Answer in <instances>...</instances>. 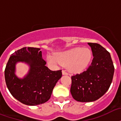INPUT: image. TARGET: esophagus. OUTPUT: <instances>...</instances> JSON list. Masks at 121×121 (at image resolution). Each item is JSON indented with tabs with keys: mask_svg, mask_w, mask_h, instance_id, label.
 I'll return each instance as SVG.
<instances>
[{
	"mask_svg": "<svg viewBox=\"0 0 121 121\" xmlns=\"http://www.w3.org/2000/svg\"><path fill=\"white\" fill-rule=\"evenodd\" d=\"M62 73H63V75H68V74H69V73L67 72V71L65 70H63Z\"/></svg>",
	"mask_w": 121,
	"mask_h": 121,
	"instance_id": "esophagus-1",
	"label": "esophagus"
}]
</instances>
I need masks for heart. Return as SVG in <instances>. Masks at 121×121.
Instances as JSON below:
<instances>
[{
	"label": "heart",
	"mask_w": 121,
	"mask_h": 121,
	"mask_svg": "<svg viewBox=\"0 0 121 121\" xmlns=\"http://www.w3.org/2000/svg\"><path fill=\"white\" fill-rule=\"evenodd\" d=\"M92 58V52L87 48H75L56 55L49 54L47 57L48 62L53 65L60 64L68 65L70 70L79 72L86 69Z\"/></svg>",
	"instance_id": "1"
}]
</instances>
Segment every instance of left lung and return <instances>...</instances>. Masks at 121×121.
<instances>
[{
  "label": "left lung",
  "mask_w": 121,
  "mask_h": 121,
  "mask_svg": "<svg viewBox=\"0 0 121 121\" xmlns=\"http://www.w3.org/2000/svg\"><path fill=\"white\" fill-rule=\"evenodd\" d=\"M93 59L86 70L72 76L70 93L80 102H91L99 99L109 89L114 67L109 52L97 43H88Z\"/></svg>",
  "instance_id": "obj_1"
}]
</instances>
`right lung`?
<instances>
[{
	"mask_svg": "<svg viewBox=\"0 0 121 121\" xmlns=\"http://www.w3.org/2000/svg\"><path fill=\"white\" fill-rule=\"evenodd\" d=\"M40 49L30 47L20 49L11 54L5 67V80L9 92L26 105H37L48 101L62 76L61 70L52 71L46 67ZM17 62H25L30 66L27 75L23 79L15 74Z\"/></svg>",
	"mask_w": 121,
	"mask_h": 121,
	"instance_id": "add662e5",
	"label": "right lung"
}]
</instances>
